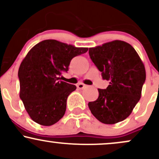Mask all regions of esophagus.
Segmentation results:
<instances>
[{"label":"esophagus","instance_id":"obj_1","mask_svg":"<svg viewBox=\"0 0 159 159\" xmlns=\"http://www.w3.org/2000/svg\"><path fill=\"white\" fill-rule=\"evenodd\" d=\"M77 87H78V88H79V89H84V88H85V87H87V85L84 84H82V83H80L77 85Z\"/></svg>","mask_w":159,"mask_h":159}]
</instances>
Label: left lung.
<instances>
[{
	"instance_id": "obj_1",
	"label": "left lung",
	"mask_w": 159,
	"mask_h": 159,
	"mask_svg": "<svg viewBox=\"0 0 159 159\" xmlns=\"http://www.w3.org/2000/svg\"><path fill=\"white\" fill-rule=\"evenodd\" d=\"M89 54L102 78L110 84L98 89V97L88 103L98 121L115 124L126 119L141 97L146 80L143 63L129 43L114 40L89 48Z\"/></svg>"
}]
</instances>
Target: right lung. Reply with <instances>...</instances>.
Wrapping results in <instances>:
<instances>
[{"label": "right lung", "instance_id": "1", "mask_svg": "<svg viewBox=\"0 0 159 159\" xmlns=\"http://www.w3.org/2000/svg\"><path fill=\"white\" fill-rule=\"evenodd\" d=\"M55 39L34 45L21 63L18 75L19 96L30 117L45 126L57 123L65 114L69 95L76 86L61 81L71 60L87 52Z\"/></svg>", "mask_w": 159, "mask_h": 159}]
</instances>
